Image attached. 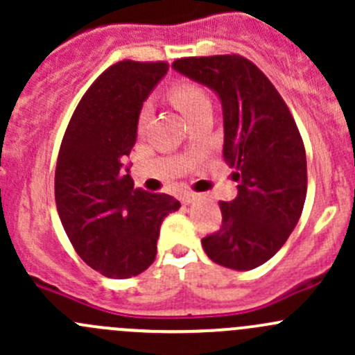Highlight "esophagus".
Segmentation results:
<instances>
[{
    "label": "esophagus",
    "instance_id": "esophagus-1",
    "mask_svg": "<svg viewBox=\"0 0 355 355\" xmlns=\"http://www.w3.org/2000/svg\"><path fill=\"white\" fill-rule=\"evenodd\" d=\"M194 200H198V196H196V194H191V192H187V194L182 196V202L187 204V206H189V204L194 202Z\"/></svg>",
    "mask_w": 355,
    "mask_h": 355
}]
</instances>
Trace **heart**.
Wrapping results in <instances>:
<instances>
[{
	"instance_id": "1",
	"label": "heart",
	"mask_w": 355,
	"mask_h": 355,
	"mask_svg": "<svg viewBox=\"0 0 355 355\" xmlns=\"http://www.w3.org/2000/svg\"><path fill=\"white\" fill-rule=\"evenodd\" d=\"M170 98L177 105V108L185 114L187 120L198 116L202 111L211 110V101L207 98L206 91L200 85L194 84V82L180 80L177 84H173V87L170 89ZM151 110V101H146L142 105L141 113H139V125H144L148 121Z\"/></svg>"
}]
</instances>
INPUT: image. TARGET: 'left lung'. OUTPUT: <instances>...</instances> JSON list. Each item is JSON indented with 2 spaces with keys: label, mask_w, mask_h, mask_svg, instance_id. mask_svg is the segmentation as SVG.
<instances>
[{
  "label": "left lung",
  "mask_w": 355,
  "mask_h": 355,
  "mask_svg": "<svg viewBox=\"0 0 355 355\" xmlns=\"http://www.w3.org/2000/svg\"><path fill=\"white\" fill-rule=\"evenodd\" d=\"M211 89L223 113V157L237 198L220 202L221 228L202 239L213 263L247 271L287 242L307 192L306 151L292 114L266 75L237 55L182 58L171 65Z\"/></svg>",
  "instance_id": "1"
}]
</instances>
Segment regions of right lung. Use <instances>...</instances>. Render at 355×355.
<instances>
[{"instance_id": "obj_1", "label": "right lung", "mask_w": 355, "mask_h": 355, "mask_svg": "<svg viewBox=\"0 0 355 355\" xmlns=\"http://www.w3.org/2000/svg\"><path fill=\"white\" fill-rule=\"evenodd\" d=\"M168 65L120 62L78 103L60 148L55 199L78 256L108 278L137 277L156 257L159 227L180 207L166 194L134 189L130 155L139 113Z\"/></svg>"}]
</instances>
